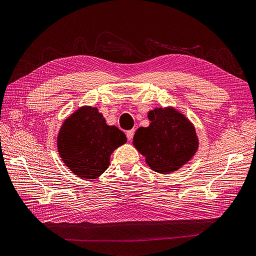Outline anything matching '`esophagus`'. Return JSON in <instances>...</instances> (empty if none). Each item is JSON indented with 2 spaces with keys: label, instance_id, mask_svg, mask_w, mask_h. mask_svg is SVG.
Here are the masks:
<instances>
[{
  "label": "esophagus",
  "instance_id": "obj_1",
  "mask_svg": "<svg viewBox=\"0 0 256 256\" xmlns=\"http://www.w3.org/2000/svg\"><path fill=\"white\" fill-rule=\"evenodd\" d=\"M134 129H131V130H128V131L126 132V136H127V138H128L129 140H132V138H134Z\"/></svg>",
  "mask_w": 256,
  "mask_h": 256
}]
</instances>
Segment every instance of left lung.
Returning <instances> with one entry per match:
<instances>
[{"label":"left lung","mask_w":256,"mask_h":256,"mask_svg":"<svg viewBox=\"0 0 256 256\" xmlns=\"http://www.w3.org/2000/svg\"><path fill=\"white\" fill-rule=\"evenodd\" d=\"M148 127H140L134 145L146 158L148 166L162 174L178 170L190 160L198 148L196 128L191 122L172 107L150 111Z\"/></svg>","instance_id":"1"}]
</instances>
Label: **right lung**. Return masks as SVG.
I'll return each mask as SVG.
<instances>
[{"instance_id":"right-lung-1","label":"right lung","mask_w":256,"mask_h":256,"mask_svg":"<svg viewBox=\"0 0 256 256\" xmlns=\"http://www.w3.org/2000/svg\"><path fill=\"white\" fill-rule=\"evenodd\" d=\"M126 142L124 132L107 125L98 108L85 106L71 114L60 127L58 150L76 176L94 180L108 168L111 153Z\"/></svg>"}]
</instances>
